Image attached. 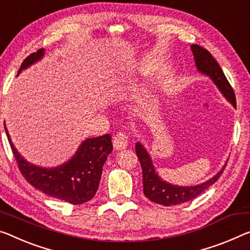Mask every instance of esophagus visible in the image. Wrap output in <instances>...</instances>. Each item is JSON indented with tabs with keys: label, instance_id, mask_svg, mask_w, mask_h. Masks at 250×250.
Segmentation results:
<instances>
[{
	"label": "esophagus",
	"instance_id": "esophagus-1",
	"mask_svg": "<svg viewBox=\"0 0 250 250\" xmlns=\"http://www.w3.org/2000/svg\"><path fill=\"white\" fill-rule=\"evenodd\" d=\"M113 145H114V148L117 149V151H121V149H125L128 145L127 134L124 133V132H117L114 135Z\"/></svg>",
	"mask_w": 250,
	"mask_h": 250
}]
</instances>
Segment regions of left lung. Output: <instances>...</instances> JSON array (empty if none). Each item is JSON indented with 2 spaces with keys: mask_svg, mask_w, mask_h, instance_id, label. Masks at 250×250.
Returning a JSON list of instances; mask_svg holds the SVG:
<instances>
[{
  "mask_svg": "<svg viewBox=\"0 0 250 250\" xmlns=\"http://www.w3.org/2000/svg\"><path fill=\"white\" fill-rule=\"evenodd\" d=\"M191 49L193 52L195 66H197L198 70L202 74L208 75L220 89L222 95L236 107L235 91L226 78L224 71H222L216 59L213 58L208 50L200 47V45L192 44ZM135 151L138 160H140L142 171H143V192L145 197L152 202L159 203V205L165 207L181 205V203L197 198L199 194H201L203 191H206L220 178L226 165H227L225 164L222 170L219 171L213 178H211L205 183L198 184L194 187H178L172 186V184L164 182L163 180L160 179V176L157 175L154 170V167H153L151 157L145 151L143 145L136 143Z\"/></svg>",
  "mask_w": 250,
  "mask_h": 250,
  "instance_id": "obj_1",
  "label": "left lung"
}]
</instances>
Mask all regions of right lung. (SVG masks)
I'll return each mask as SVG.
<instances>
[{"mask_svg":"<svg viewBox=\"0 0 250 250\" xmlns=\"http://www.w3.org/2000/svg\"><path fill=\"white\" fill-rule=\"evenodd\" d=\"M43 56V49L38 50L23 60L18 75ZM18 167L26 181L49 197L60 199L71 205H82L91 200L98 190L103 165L113 151L109 134L87 138L70 161L53 168L30 164L19 154L5 128Z\"/></svg>","mask_w":250,"mask_h":250,"instance_id":"right-lung-1","label":"right lung"}]
</instances>
